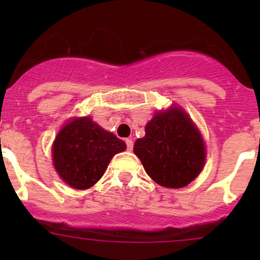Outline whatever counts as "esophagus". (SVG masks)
Segmentation results:
<instances>
[{"mask_svg": "<svg viewBox=\"0 0 260 260\" xmlns=\"http://www.w3.org/2000/svg\"><path fill=\"white\" fill-rule=\"evenodd\" d=\"M125 145H127L128 151H132V149H133V141L131 140V138H127V140H125Z\"/></svg>", "mask_w": 260, "mask_h": 260, "instance_id": "34e87169", "label": "esophagus"}]
</instances>
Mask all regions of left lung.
I'll list each match as a JSON object with an SVG mask.
<instances>
[{
  "mask_svg": "<svg viewBox=\"0 0 260 260\" xmlns=\"http://www.w3.org/2000/svg\"><path fill=\"white\" fill-rule=\"evenodd\" d=\"M133 152L147 175L170 188L185 187L195 180L206 158L200 131L177 106L154 113L146 125V136L136 141Z\"/></svg>",
  "mask_w": 260,
  "mask_h": 260,
  "instance_id": "8db88e82",
  "label": "left lung"
}]
</instances>
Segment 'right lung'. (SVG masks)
Here are the masks:
<instances>
[{"label":"right lung","instance_id":"add662e5","mask_svg":"<svg viewBox=\"0 0 260 260\" xmlns=\"http://www.w3.org/2000/svg\"><path fill=\"white\" fill-rule=\"evenodd\" d=\"M127 148L122 140L90 117L74 118L52 143V162L60 179L78 190L98 182L114 154Z\"/></svg>","mask_w":260,"mask_h":260}]
</instances>
